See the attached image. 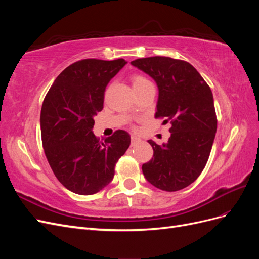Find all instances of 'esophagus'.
<instances>
[{
	"label": "esophagus",
	"instance_id": "obj_1",
	"mask_svg": "<svg viewBox=\"0 0 259 259\" xmlns=\"http://www.w3.org/2000/svg\"><path fill=\"white\" fill-rule=\"evenodd\" d=\"M139 142H140V138L138 136L131 135V144H132V146H134L135 144H137Z\"/></svg>",
	"mask_w": 259,
	"mask_h": 259
}]
</instances>
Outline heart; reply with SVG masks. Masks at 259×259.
Segmentation results:
<instances>
[{"label":"heart","mask_w":259,"mask_h":259,"mask_svg":"<svg viewBox=\"0 0 259 259\" xmlns=\"http://www.w3.org/2000/svg\"><path fill=\"white\" fill-rule=\"evenodd\" d=\"M132 83L134 89H140L143 86L151 84V82L149 81L146 76L142 75V74H134L132 76Z\"/></svg>","instance_id":"b5f03b06"}]
</instances>
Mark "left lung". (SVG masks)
Returning a JSON list of instances; mask_svg holds the SVG:
<instances>
[{
	"instance_id": "1",
	"label": "left lung",
	"mask_w": 259,
	"mask_h": 259,
	"mask_svg": "<svg viewBox=\"0 0 259 259\" xmlns=\"http://www.w3.org/2000/svg\"><path fill=\"white\" fill-rule=\"evenodd\" d=\"M131 64L155 81L159 89L155 117L171 124L166 144L148 140L153 158L143 164V173L161 190L184 189L204 169L214 143L217 119L213 94L197 69L185 60L154 56Z\"/></svg>"
}]
</instances>
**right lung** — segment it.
I'll list each match as a JSON object with an SVG mask.
<instances>
[{"label":"right lung","instance_id":"1","mask_svg":"<svg viewBox=\"0 0 259 259\" xmlns=\"http://www.w3.org/2000/svg\"><path fill=\"white\" fill-rule=\"evenodd\" d=\"M124 59H83L54 81L41 109L44 152L55 176L77 194L97 193L111 182L116 162L131 136L119 130L100 142L93 133L94 116L104 108L106 86L125 66Z\"/></svg>","mask_w":259,"mask_h":259}]
</instances>
